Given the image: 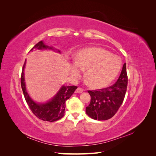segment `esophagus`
Masks as SVG:
<instances>
[{"instance_id":"obj_1","label":"esophagus","mask_w":156,"mask_h":156,"mask_svg":"<svg viewBox=\"0 0 156 156\" xmlns=\"http://www.w3.org/2000/svg\"><path fill=\"white\" fill-rule=\"evenodd\" d=\"M83 90H84L83 89L81 88H80V87H78V88L76 90L75 92H76V93H82V92H83Z\"/></svg>"}]
</instances>
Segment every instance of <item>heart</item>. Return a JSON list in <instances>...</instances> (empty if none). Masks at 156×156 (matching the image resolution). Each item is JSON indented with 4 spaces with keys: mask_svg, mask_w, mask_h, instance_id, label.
Returning a JSON list of instances; mask_svg holds the SVG:
<instances>
[{
    "mask_svg": "<svg viewBox=\"0 0 156 156\" xmlns=\"http://www.w3.org/2000/svg\"><path fill=\"white\" fill-rule=\"evenodd\" d=\"M122 62L118 56L99 48H87L77 53L75 62L70 67L73 77L80 75L86 69L85 79L89 87L100 88L115 80L121 71Z\"/></svg>",
    "mask_w": 156,
    "mask_h": 156,
    "instance_id": "b5f03b06",
    "label": "heart"
}]
</instances>
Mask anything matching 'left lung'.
<instances>
[{"label": "left lung", "mask_w": 156, "mask_h": 156, "mask_svg": "<svg viewBox=\"0 0 156 156\" xmlns=\"http://www.w3.org/2000/svg\"><path fill=\"white\" fill-rule=\"evenodd\" d=\"M126 64L115 84L108 88L88 90L91 99L86 108V112L90 118L98 121H105L115 115L123 102L127 87Z\"/></svg>", "instance_id": "8db88e82"}]
</instances>
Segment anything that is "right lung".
Listing matches in <instances>:
<instances>
[{"mask_svg":"<svg viewBox=\"0 0 156 156\" xmlns=\"http://www.w3.org/2000/svg\"><path fill=\"white\" fill-rule=\"evenodd\" d=\"M34 49H39V50L51 49V50L60 53L59 50L54 49L51 46L44 44L43 41L37 43L30 51H33ZM25 66V62L22 69L21 84L25 101L29 105V108L33 112V113L37 118L44 121L54 122L62 118L65 113L66 101L69 98L78 87H76V86H62L61 88L59 89V90L57 92V94L51 100H49L45 103H38V102H35L29 97L28 92L26 90L24 76Z\"/></svg>","mask_w":156,"mask_h":156,"instance_id":"right-lung-1","label":"right lung"}]
</instances>
